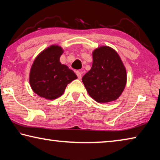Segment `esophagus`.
I'll use <instances>...</instances> for the list:
<instances>
[{
	"label": "esophagus",
	"mask_w": 160,
	"mask_h": 160,
	"mask_svg": "<svg viewBox=\"0 0 160 160\" xmlns=\"http://www.w3.org/2000/svg\"><path fill=\"white\" fill-rule=\"evenodd\" d=\"M75 73H76L78 78H79V79H80V78H81V76H82V73H81V72H80L79 70H77V71L75 72Z\"/></svg>",
	"instance_id": "1"
}]
</instances>
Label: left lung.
Listing matches in <instances>:
<instances>
[{"label": "left lung", "mask_w": 160, "mask_h": 160, "mask_svg": "<svg viewBox=\"0 0 160 160\" xmlns=\"http://www.w3.org/2000/svg\"><path fill=\"white\" fill-rule=\"evenodd\" d=\"M93 63L90 71L82 78L91 97L99 103L118 99L125 88L126 71L118 54L109 47L93 51Z\"/></svg>", "instance_id": "left-lung-1"}]
</instances>
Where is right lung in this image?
<instances>
[{
	"label": "right lung",
	"instance_id": "obj_1",
	"mask_svg": "<svg viewBox=\"0 0 160 160\" xmlns=\"http://www.w3.org/2000/svg\"><path fill=\"white\" fill-rule=\"evenodd\" d=\"M63 49L51 46L35 59L29 75V83L35 93L48 99H54L63 94L68 84L77 79V75L67 66L61 63Z\"/></svg>",
	"mask_w": 160,
	"mask_h": 160
}]
</instances>
